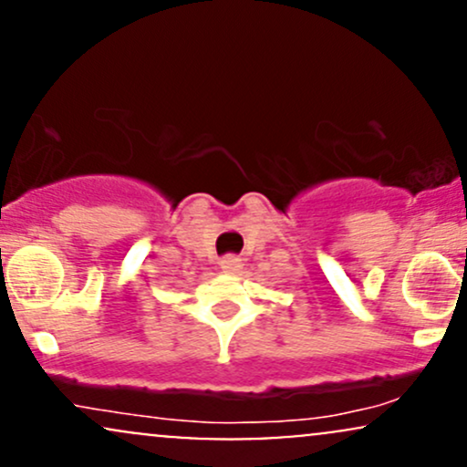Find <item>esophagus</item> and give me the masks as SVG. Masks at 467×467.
Segmentation results:
<instances>
[{
    "label": "esophagus",
    "mask_w": 467,
    "mask_h": 467,
    "mask_svg": "<svg viewBox=\"0 0 467 467\" xmlns=\"http://www.w3.org/2000/svg\"><path fill=\"white\" fill-rule=\"evenodd\" d=\"M222 270L228 272V275H234V272L241 270V259H237V256H223Z\"/></svg>",
    "instance_id": "esophagus-1"
}]
</instances>
